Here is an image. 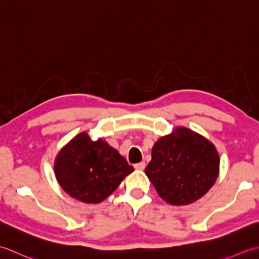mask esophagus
Instances as JSON below:
<instances>
[{
    "mask_svg": "<svg viewBox=\"0 0 259 259\" xmlns=\"http://www.w3.org/2000/svg\"><path fill=\"white\" fill-rule=\"evenodd\" d=\"M135 168L137 169V170H144L145 168H146V163L142 161V162H139V163H136L135 164Z\"/></svg>",
    "mask_w": 259,
    "mask_h": 259,
    "instance_id": "esophagus-1",
    "label": "esophagus"
}]
</instances>
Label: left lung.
<instances>
[{
	"mask_svg": "<svg viewBox=\"0 0 259 259\" xmlns=\"http://www.w3.org/2000/svg\"><path fill=\"white\" fill-rule=\"evenodd\" d=\"M219 161L210 141L179 126L153 145L145 172L164 201L184 206L211 188L219 174Z\"/></svg>",
	"mask_w": 259,
	"mask_h": 259,
	"instance_id": "8db88e82",
	"label": "left lung"
}]
</instances>
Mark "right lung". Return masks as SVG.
Returning a JSON list of instances; mask_svg holds the SVG:
<instances>
[{"label":"right lung","mask_w":259,"mask_h":259,"mask_svg":"<svg viewBox=\"0 0 259 259\" xmlns=\"http://www.w3.org/2000/svg\"><path fill=\"white\" fill-rule=\"evenodd\" d=\"M133 171L134 167L108 142L93 141L87 133L75 136L64 146L54 162L62 189L85 203L103 201Z\"/></svg>","instance_id":"1"}]
</instances>
